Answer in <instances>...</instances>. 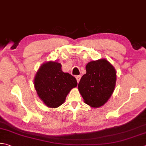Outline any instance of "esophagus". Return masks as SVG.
I'll use <instances>...</instances> for the list:
<instances>
[{
    "mask_svg": "<svg viewBox=\"0 0 146 146\" xmlns=\"http://www.w3.org/2000/svg\"><path fill=\"white\" fill-rule=\"evenodd\" d=\"M81 75H78V76H76V81H77V82H80V79H81Z\"/></svg>",
    "mask_w": 146,
    "mask_h": 146,
    "instance_id": "1",
    "label": "esophagus"
}]
</instances>
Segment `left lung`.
<instances>
[{"label":"left lung","instance_id":"8db88e82","mask_svg":"<svg viewBox=\"0 0 146 146\" xmlns=\"http://www.w3.org/2000/svg\"><path fill=\"white\" fill-rule=\"evenodd\" d=\"M86 73L82 76L78 88L84 101L92 108L103 106L115 90L116 72L115 68L106 59L88 62Z\"/></svg>","mask_w":146,"mask_h":146}]
</instances>
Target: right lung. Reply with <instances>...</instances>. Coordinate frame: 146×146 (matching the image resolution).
<instances>
[{
    "mask_svg": "<svg viewBox=\"0 0 146 146\" xmlns=\"http://www.w3.org/2000/svg\"><path fill=\"white\" fill-rule=\"evenodd\" d=\"M56 61L43 63L34 78V87L38 98L50 108H56L64 103L72 88L77 86L75 77L61 70Z\"/></svg>",
    "mask_w": 146,
    "mask_h": 146,
    "instance_id": "right-lung-1",
    "label": "right lung"
}]
</instances>
